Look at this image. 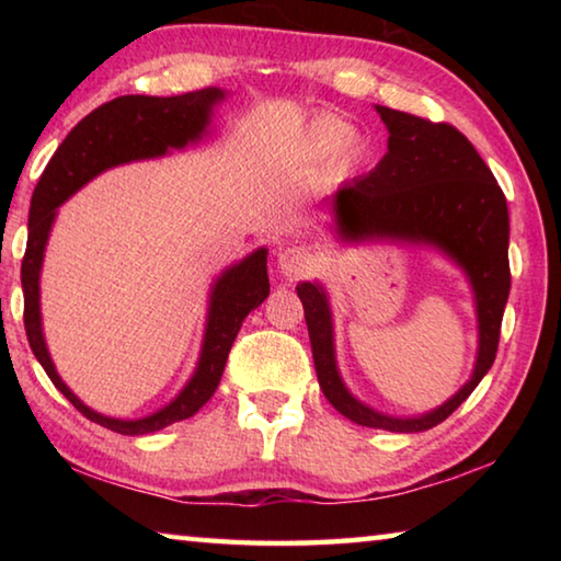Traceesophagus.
I'll return each instance as SVG.
<instances>
[{
  "instance_id": "1",
  "label": "esophagus",
  "mask_w": 561,
  "mask_h": 561,
  "mask_svg": "<svg viewBox=\"0 0 561 561\" xmlns=\"http://www.w3.org/2000/svg\"><path fill=\"white\" fill-rule=\"evenodd\" d=\"M277 267L287 279H299L307 272H311L314 260H311V254L307 250H301V247H284V250H279Z\"/></svg>"
}]
</instances>
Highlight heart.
<instances>
[{"label":"heart","mask_w":561,"mask_h":561,"mask_svg":"<svg viewBox=\"0 0 561 561\" xmlns=\"http://www.w3.org/2000/svg\"><path fill=\"white\" fill-rule=\"evenodd\" d=\"M307 144L317 153H327L334 148L339 158H354L364 140L354 128H346V123L336 116H319L309 123Z\"/></svg>","instance_id":"b5f03b06"}]
</instances>
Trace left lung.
Masks as SVG:
<instances>
[{"instance_id": "8db88e82", "label": "left lung", "mask_w": 561, "mask_h": 561, "mask_svg": "<svg viewBox=\"0 0 561 561\" xmlns=\"http://www.w3.org/2000/svg\"><path fill=\"white\" fill-rule=\"evenodd\" d=\"M376 111L388 128V153L371 173L336 190L334 232L348 244L393 240L433 247L458 264L470 282L478 314V358L470 381L423 415L374 411L341 381L327 289L319 282H299L297 294L327 401L366 428L421 433L443 423L495 360L510 297V215L495 175L458 128L386 106Z\"/></svg>"}]
</instances>
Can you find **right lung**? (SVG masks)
<instances>
[{
  "mask_svg": "<svg viewBox=\"0 0 561 561\" xmlns=\"http://www.w3.org/2000/svg\"><path fill=\"white\" fill-rule=\"evenodd\" d=\"M225 99L222 89L207 87L190 91L183 96H121L103 103L76 126L56 150L49 165L36 183L30 207V240L22 260V289H24V329L34 356L44 366L51 383L69 398L89 421L103 425L121 435H146L163 431L165 425L185 421L210 401L220 383L227 354L234 344L244 317L270 297L267 277V247H260L244 260L227 267L215 279L207 304V321L201 358L195 374L183 386L173 401L136 421H123L96 413L76 396L56 374L42 329V294L39 277L44 264V250L49 242L56 220V207L81 190L89 180L108 168L133 160L160 158L168 150H180L193 140H201L210 126L213 108Z\"/></svg>",
  "mask_w": 561,
  "mask_h": 561,
  "instance_id": "obj_1",
  "label": "right lung"
}]
</instances>
